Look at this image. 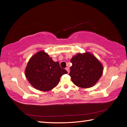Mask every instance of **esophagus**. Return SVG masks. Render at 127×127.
I'll return each instance as SVG.
<instances>
[{
	"mask_svg": "<svg viewBox=\"0 0 127 127\" xmlns=\"http://www.w3.org/2000/svg\"><path fill=\"white\" fill-rule=\"evenodd\" d=\"M65 69L66 70V71L68 72V73H69V72H70V70H69V68L68 67H66V68H65Z\"/></svg>",
	"mask_w": 127,
	"mask_h": 127,
	"instance_id": "obj_1",
	"label": "esophagus"
}]
</instances>
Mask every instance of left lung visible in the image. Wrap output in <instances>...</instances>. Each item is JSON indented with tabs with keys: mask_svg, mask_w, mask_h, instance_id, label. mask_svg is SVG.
<instances>
[{
	"mask_svg": "<svg viewBox=\"0 0 127 127\" xmlns=\"http://www.w3.org/2000/svg\"><path fill=\"white\" fill-rule=\"evenodd\" d=\"M72 65L69 75L75 85L83 89L96 84L103 73V65L89 52L78 53L70 59Z\"/></svg>",
	"mask_w": 127,
	"mask_h": 127,
	"instance_id": "left-lung-1",
	"label": "left lung"
}]
</instances>
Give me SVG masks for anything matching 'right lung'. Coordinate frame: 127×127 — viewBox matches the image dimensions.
Instances as JSON below:
<instances>
[{
  "mask_svg": "<svg viewBox=\"0 0 127 127\" xmlns=\"http://www.w3.org/2000/svg\"><path fill=\"white\" fill-rule=\"evenodd\" d=\"M44 51L41 50L33 55L28 62L25 76L30 84L41 91H48L58 84L60 78L67 73Z\"/></svg>",
  "mask_w": 127,
  "mask_h": 127,
  "instance_id": "1",
  "label": "right lung"
}]
</instances>
